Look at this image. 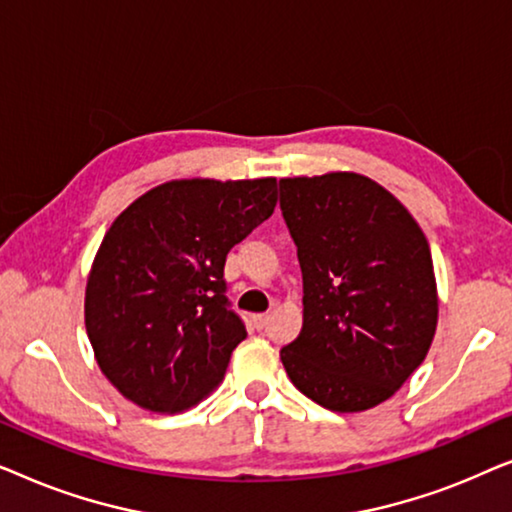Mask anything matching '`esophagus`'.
Returning <instances> with one entry per match:
<instances>
[{
  "mask_svg": "<svg viewBox=\"0 0 512 512\" xmlns=\"http://www.w3.org/2000/svg\"><path fill=\"white\" fill-rule=\"evenodd\" d=\"M268 321H270V314H256V317H254L256 328H263L265 324H268Z\"/></svg>",
  "mask_w": 512,
  "mask_h": 512,
  "instance_id": "esophagus-1",
  "label": "esophagus"
}]
</instances>
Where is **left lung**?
Here are the masks:
<instances>
[{
  "label": "left lung",
  "instance_id": "8db88e82",
  "mask_svg": "<svg viewBox=\"0 0 512 512\" xmlns=\"http://www.w3.org/2000/svg\"><path fill=\"white\" fill-rule=\"evenodd\" d=\"M279 207L303 270V328L279 352L286 375L326 410L375 408L436 335L429 242L387 188L356 172L279 179Z\"/></svg>",
  "mask_w": 512,
  "mask_h": 512
}]
</instances>
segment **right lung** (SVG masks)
Masks as SVG:
<instances>
[{
	"mask_svg": "<svg viewBox=\"0 0 512 512\" xmlns=\"http://www.w3.org/2000/svg\"><path fill=\"white\" fill-rule=\"evenodd\" d=\"M275 205V177L174 179L116 216L88 275L86 331L128 401L174 415L219 387L247 338L223 265Z\"/></svg>",
	"mask_w": 512,
	"mask_h": 512,
	"instance_id": "right-lung-1",
	"label": "right lung"
}]
</instances>
